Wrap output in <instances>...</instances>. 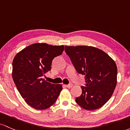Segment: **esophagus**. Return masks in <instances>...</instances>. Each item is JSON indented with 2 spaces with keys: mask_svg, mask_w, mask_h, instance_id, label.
Returning <instances> with one entry per match:
<instances>
[{
  "mask_svg": "<svg viewBox=\"0 0 130 130\" xmlns=\"http://www.w3.org/2000/svg\"><path fill=\"white\" fill-rule=\"evenodd\" d=\"M66 87L67 88H72V87H73V85L72 84H69V85H66Z\"/></svg>",
  "mask_w": 130,
  "mask_h": 130,
  "instance_id": "34e87169",
  "label": "esophagus"
}]
</instances>
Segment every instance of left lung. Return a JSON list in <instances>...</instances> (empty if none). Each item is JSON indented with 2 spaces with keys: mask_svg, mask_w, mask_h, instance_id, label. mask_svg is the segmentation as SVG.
Returning <instances> with one entry per match:
<instances>
[{
  "mask_svg": "<svg viewBox=\"0 0 130 130\" xmlns=\"http://www.w3.org/2000/svg\"><path fill=\"white\" fill-rule=\"evenodd\" d=\"M65 52L87 83L82 86L80 96L75 101L83 109H99L112 96L117 85V68L115 61L101 50L91 46H65Z\"/></svg>",
  "mask_w": 130,
  "mask_h": 130,
  "instance_id": "obj_1",
  "label": "left lung"
}]
</instances>
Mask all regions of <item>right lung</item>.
Wrapping results in <instances>:
<instances>
[{"instance_id":"obj_1","label":"right lung","mask_w":130,"mask_h":130,"mask_svg":"<svg viewBox=\"0 0 130 130\" xmlns=\"http://www.w3.org/2000/svg\"><path fill=\"white\" fill-rule=\"evenodd\" d=\"M64 45L34 43L18 52L13 61L12 77L19 93L27 104L37 110L49 108L59 96L62 87L45 80L54 58L62 54Z\"/></svg>"}]
</instances>
